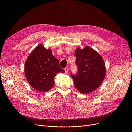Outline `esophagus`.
I'll use <instances>...</instances> for the list:
<instances>
[{
    "mask_svg": "<svg viewBox=\"0 0 132 132\" xmlns=\"http://www.w3.org/2000/svg\"><path fill=\"white\" fill-rule=\"evenodd\" d=\"M68 71H69V68H68V67H66L65 68V73H68Z\"/></svg>",
    "mask_w": 132,
    "mask_h": 132,
    "instance_id": "34e87169",
    "label": "esophagus"
}]
</instances>
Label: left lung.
<instances>
[{
  "mask_svg": "<svg viewBox=\"0 0 132 132\" xmlns=\"http://www.w3.org/2000/svg\"><path fill=\"white\" fill-rule=\"evenodd\" d=\"M77 74H71L75 87L82 94L91 93L97 88L105 76L104 61L95 50L89 46L75 50Z\"/></svg>",
  "mask_w": 132,
  "mask_h": 132,
  "instance_id": "8db88e82",
  "label": "left lung"
}]
</instances>
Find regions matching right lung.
<instances>
[{
    "instance_id": "add662e5",
    "label": "right lung",
    "mask_w": 132,
    "mask_h": 132,
    "mask_svg": "<svg viewBox=\"0 0 132 132\" xmlns=\"http://www.w3.org/2000/svg\"><path fill=\"white\" fill-rule=\"evenodd\" d=\"M65 71L59 66L58 60L52 54L50 48L46 49L43 44L37 46L27 58L24 73L30 85L36 90L46 92L54 85V77Z\"/></svg>"
}]
</instances>
